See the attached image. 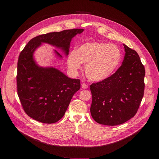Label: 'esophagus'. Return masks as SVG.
<instances>
[{"label": "esophagus", "mask_w": 159, "mask_h": 159, "mask_svg": "<svg viewBox=\"0 0 159 159\" xmlns=\"http://www.w3.org/2000/svg\"><path fill=\"white\" fill-rule=\"evenodd\" d=\"M88 85L86 84H85V83H83V84H82V89H86L88 88Z\"/></svg>", "instance_id": "esophagus-1"}]
</instances>
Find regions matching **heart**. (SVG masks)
<instances>
[{
  "label": "heart",
  "instance_id": "1",
  "mask_svg": "<svg viewBox=\"0 0 159 159\" xmlns=\"http://www.w3.org/2000/svg\"><path fill=\"white\" fill-rule=\"evenodd\" d=\"M122 53L119 47L102 42H89L79 46L70 53L68 64L73 71H77L85 64L87 78L93 82L108 79L119 67Z\"/></svg>",
  "mask_w": 159,
  "mask_h": 159
}]
</instances>
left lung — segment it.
Masks as SVG:
<instances>
[{
  "mask_svg": "<svg viewBox=\"0 0 159 159\" xmlns=\"http://www.w3.org/2000/svg\"><path fill=\"white\" fill-rule=\"evenodd\" d=\"M122 66L105 80L90 86L91 115L98 124L116 126L137 113L144 96L145 68L136 51L124 44Z\"/></svg>",
  "mask_w": 159,
  "mask_h": 159,
  "instance_id": "left-lung-1",
  "label": "left lung"
}]
</instances>
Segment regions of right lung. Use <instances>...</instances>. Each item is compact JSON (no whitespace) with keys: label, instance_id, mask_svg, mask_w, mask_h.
<instances>
[{"label":"right lung","instance_id":"obj_1","mask_svg":"<svg viewBox=\"0 0 159 159\" xmlns=\"http://www.w3.org/2000/svg\"><path fill=\"white\" fill-rule=\"evenodd\" d=\"M83 31L71 29L39 35L30 40L20 52L16 89L23 110L31 118L46 124L57 122L63 117L73 95L80 88L79 79H70L53 67L39 66L33 59L35 50L42 43H48L68 55L72 38Z\"/></svg>","mask_w":159,"mask_h":159}]
</instances>
